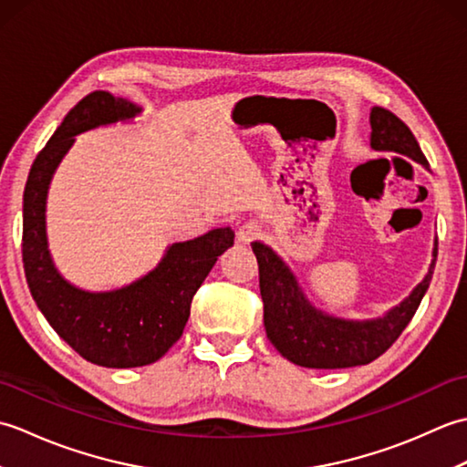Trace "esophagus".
Returning a JSON list of instances; mask_svg holds the SVG:
<instances>
[{
	"label": "esophagus",
	"mask_w": 467,
	"mask_h": 467,
	"mask_svg": "<svg viewBox=\"0 0 467 467\" xmlns=\"http://www.w3.org/2000/svg\"><path fill=\"white\" fill-rule=\"evenodd\" d=\"M261 234V226L256 224V223H244L241 228H239V233H236V236H239V243H243V244H249L251 241H254L256 236Z\"/></svg>",
	"instance_id": "obj_1"
}]
</instances>
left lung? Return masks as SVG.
Instances as JSON below:
<instances>
[{
  "instance_id": "8db88e82",
  "label": "left lung",
  "mask_w": 467,
  "mask_h": 467,
  "mask_svg": "<svg viewBox=\"0 0 467 467\" xmlns=\"http://www.w3.org/2000/svg\"><path fill=\"white\" fill-rule=\"evenodd\" d=\"M369 124L371 150L408 156L431 172L418 140L398 116L385 108L373 106ZM251 246L259 263L266 337L286 361L309 369H345L367 365L389 349L418 311L423 295L428 293L438 259L435 239L428 273L401 303L371 319H345L319 309L305 293L291 266L269 244L254 241Z\"/></svg>"
}]
</instances>
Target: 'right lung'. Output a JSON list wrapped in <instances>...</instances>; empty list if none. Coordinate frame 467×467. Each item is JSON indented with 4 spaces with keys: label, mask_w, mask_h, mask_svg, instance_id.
<instances>
[{
    "label": "right lung",
    "mask_w": 467,
    "mask_h": 467,
    "mask_svg": "<svg viewBox=\"0 0 467 467\" xmlns=\"http://www.w3.org/2000/svg\"><path fill=\"white\" fill-rule=\"evenodd\" d=\"M142 108L98 90L67 112L44 150L36 156L24 191V269L37 309L52 329L102 367L150 365L181 339L192 296L214 263L234 244L231 226L213 228L192 241L166 246L161 263L140 279L110 291H90L67 281L47 246V192L76 136L100 126L134 122Z\"/></svg>",
    "instance_id": "obj_1"
}]
</instances>
